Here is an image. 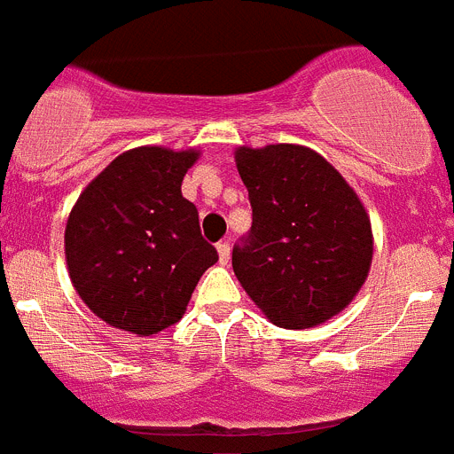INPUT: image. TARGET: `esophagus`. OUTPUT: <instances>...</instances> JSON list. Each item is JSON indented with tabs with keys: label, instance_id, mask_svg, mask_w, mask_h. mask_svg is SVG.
<instances>
[{
	"label": "esophagus",
	"instance_id": "34e87169",
	"mask_svg": "<svg viewBox=\"0 0 454 454\" xmlns=\"http://www.w3.org/2000/svg\"><path fill=\"white\" fill-rule=\"evenodd\" d=\"M217 253H219V262H222V264L231 262V242H228V239L219 242L217 244Z\"/></svg>",
	"mask_w": 454,
	"mask_h": 454
}]
</instances>
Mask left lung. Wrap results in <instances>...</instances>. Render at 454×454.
<instances>
[{
  "label": "left lung",
  "instance_id": "1",
  "mask_svg": "<svg viewBox=\"0 0 454 454\" xmlns=\"http://www.w3.org/2000/svg\"><path fill=\"white\" fill-rule=\"evenodd\" d=\"M253 226L232 248V271L260 312L280 328L325 324L366 283L373 231L346 178L309 146H237Z\"/></svg>",
  "mask_w": 454,
  "mask_h": 454
}]
</instances>
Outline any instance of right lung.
I'll use <instances>...</instances> for the list:
<instances>
[{
	"label": "right lung",
	"mask_w": 454,
	"mask_h": 454,
	"mask_svg": "<svg viewBox=\"0 0 454 454\" xmlns=\"http://www.w3.org/2000/svg\"><path fill=\"white\" fill-rule=\"evenodd\" d=\"M201 151L136 146L85 185L65 226L69 280L101 321L151 337L185 314L217 262L199 212L183 197Z\"/></svg>",
	"instance_id": "obj_1"
}]
</instances>
